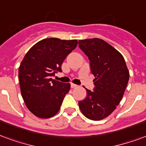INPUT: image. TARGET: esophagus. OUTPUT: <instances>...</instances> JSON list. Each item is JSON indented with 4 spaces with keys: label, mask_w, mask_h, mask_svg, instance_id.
<instances>
[{
    "label": "esophagus",
    "mask_w": 146,
    "mask_h": 146,
    "mask_svg": "<svg viewBox=\"0 0 146 146\" xmlns=\"http://www.w3.org/2000/svg\"><path fill=\"white\" fill-rule=\"evenodd\" d=\"M70 86H71V88H76V87H78L76 84H70Z\"/></svg>",
    "instance_id": "1"
}]
</instances>
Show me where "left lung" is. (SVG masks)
Here are the masks:
<instances>
[{"instance_id": "left-lung-1", "label": "left lung", "mask_w": 146, "mask_h": 146, "mask_svg": "<svg viewBox=\"0 0 146 146\" xmlns=\"http://www.w3.org/2000/svg\"><path fill=\"white\" fill-rule=\"evenodd\" d=\"M79 47L88 57L91 73L95 76L94 91L79 101L84 115L93 121L105 118L116 109L122 99L129 80L125 59L105 41L100 38L80 40Z\"/></svg>"}]
</instances>
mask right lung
I'll use <instances>...</instances> for the list:
<instances>
[{
    "label": "right lung",
    "instance_id": "add662e5",
    "mask_svg": "<svg viewBox=\"0 0 146 146\" xmlns=\"http://www.w3.org/2000/svg\"><path fill=\"white\" fill-rule=\"evenodd\" d=\"M77 46V40L49 38L41 40L30 48L18 70L21 96L30 111L40 118L57 114L70 89L51 78L62 72L64 59Z\"/></svg>",
    "mask_w": 146,
    "mask_h": 146
}]
</instances>
